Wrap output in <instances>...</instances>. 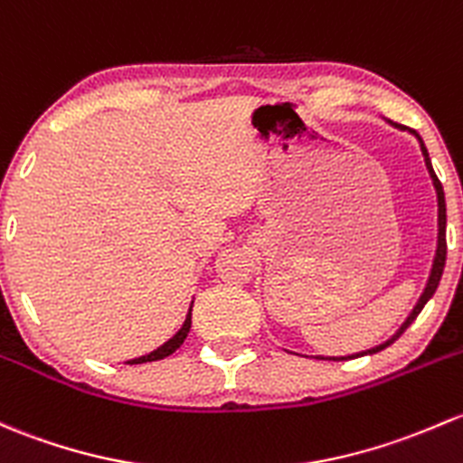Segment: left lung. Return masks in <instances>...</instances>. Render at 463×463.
I'll use <instances>...</instances> for the list:
<instances>
[{
  "mask_svg": "<svg viewBox=\"0 0 463 463\" xmlns=\"http://www.w3.org/2000/svg\"><path fill=\"white\" fill-rule=\"evenodd\" d=\"M397 128V124H392ZM417 137V142H420V148H421V155H424V162H426V168H428V175H430L432 179V186H435V193H437V250H435V260H432V269H430V277H428L426 281V288L424 293H421L420 301L415 304V308L411 310V315H408L406 321H403L402 326H399V330L395 335H392L388 342L379 344V346H374L371 350H364V353H357V354H348V357H362V354H373V353H379V350L388 348L391 346L395 339L402 337L403 330L408 328V326L412 324V321L417 319V315L421 313V308L428 304V299H430L432 295H435L437 286H439V279H441V272H444V266H446V199H444V188H441V182L437 179L435 170H432V164H430V157H428V150L424 142H421V137L417 133H412ZM348 357H319V359H348Z\"/></svg>",
  "mask_w": 463,
  "mask_h": 463,
  "instance_id": "left-lung-1",
  "label": "left lung"
}]
</instances>
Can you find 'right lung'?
<instances>
[{"mask_svg": "<svg viewBox=\"0 0 463 463\" xmlns=\"http://www.w3.org/2000/svg\"><path fill=\"white\" fill-rule=\"evenodd\" d=\"M191 313H193V304H191V308H188L186 321H184L182 328H179L177 333H175L173 337H170L168 342L164 344V346H159L157 350H153V353L144 354V357L130 359V362H126V364H146V362H157V359H164V357H168V354H173L175 350H177L179 346H182L184 339L188 337V333H191Z\"/></svg>", "mask_w": 463, "mask_h": 463, "instance_id": "1", "label": "right lung"}]
</instances>
